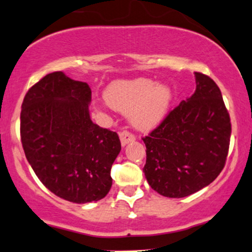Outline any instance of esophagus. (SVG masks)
I'll use <instances>...</instances> for the list:
<instances>
[{"instance_id": "1", "label": "esophagus", "mask_w": 252, "mask_h": 252, "mask_svg": "<svg viewBox=\"0 0 252 252\" xmlns=\"http://www.w3.org/2000/svg\"><path fill=\"white\" fill-rule=\"evenodd\" d=\"M120 139H121V144H122V146H124V145L128 144V143L135 141L136 137H135V135H132L131 132L124 130V131L120 132Z\"/></svg>"}]
</instances>
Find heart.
<instances>
[{
	"label": "heart",
	"instance_id": "b5f03b06",
	"mask_svg": "<svg viewBox=\"0 0 252 252\" xmlns=\"http://www.w3.org/2000/svg\"><path fill=\"white\" fill-rule=\"evenodd\" d=\"M104 97L111 108L129 113L130 122L136 129L150 130L167 115L173 95L167 86L137 78L111 82L104 92Z\"/></svg>",
	"mask_w": 252,
	"mask_h": 252
}]
</instances>
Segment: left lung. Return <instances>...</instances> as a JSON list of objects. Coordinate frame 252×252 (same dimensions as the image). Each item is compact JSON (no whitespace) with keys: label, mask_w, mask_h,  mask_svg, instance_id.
<instances>
[{"label":"left lung","mask_w":252,"mask_h":252,"mask_svg":"<svg viewBox=\"0 0 252 252\" xmlns=\"http://www.w3.org/2000/svg\"><path fill=\"white\" fill-rule=\"evenodd\" d=\"M196 89L143 137L145 178L160 195L184 197L213 183L223 170L231 123L218 85L195 72Z\"/></svg>","instance_id":"left-lung-1"}]
</instances>
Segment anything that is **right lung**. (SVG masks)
Wrapping results in <instances>:
<instances>
[{
	"label": "right lung",
	"instance_id": "obj_1",
	"mask_svg": "<svg viewBox=\"0 0 252 252\" xmlns=\"http://www.w3.org/2000/svg\"><path fill=\"white\" fill-rule=\"evenodd\" d=\"M86 82L53 72L28 91L22 103L21 141L41 184L75 203L103 199L121 151L116 132L92 122Z\"/></svg>",
	"mask_w": 252,
	"mask_h": 252
}]
</instances>
